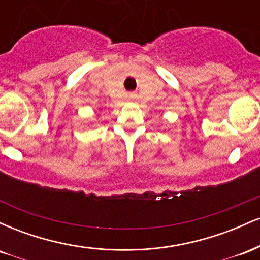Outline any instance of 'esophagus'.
Segmentation results:
<instances>
[{
	"label": "esophagus",
	"mask_w": 260,
	"mask_h": 260,
	"mask_svg": "<svg viewBox=\"0 0 260 260\" xmlns=\"http://www.w3.org/2000/svg\"><path fill=\"white\" fill-rule=\"evenodd\" d=\"M129 96H131V98H132V99H133V98H136V94H131V95H129Z\"/></svg>",
	"instance_id": "1"
}]
</instances>
